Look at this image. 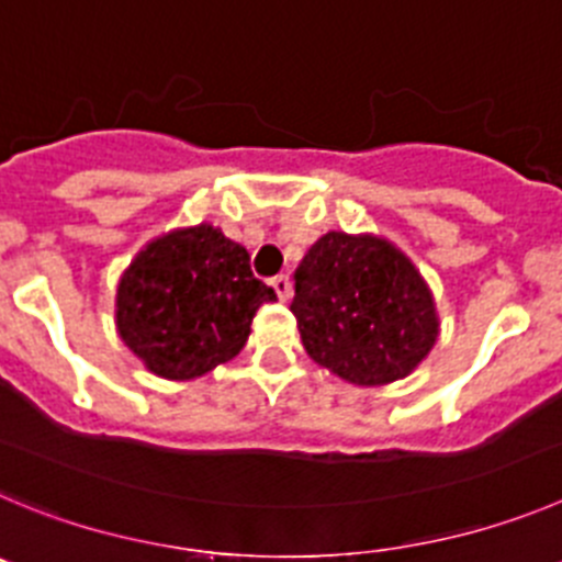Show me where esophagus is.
<instances>
[{
	"label": "esophagus",
	"mask_w": 562,
	"mask_h": 562,
	"mask_svg": "<svg viewBox=\"0 0 562 562\" xmlns=\"http://www.w3.org/2000/svg\"><path fill=\"white\" fill-rule=\"evenodd\" d=\"M271 288H274L277 296H280L282 302L291 300V277L288 274H277L274 280H271Z\"/></svg>",
	"instance_id": "34e87169"
}]
</instances>
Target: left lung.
<instances>
[{
    "instance_id": "8db88e82",
    "label": "left lung",
    "mask_w": 562,
    "mask_h": 562,
    "mask_svg": "<svg viewBox=\"0 0 562 562\" xmlns=\"http://www.w3.org/2000/svg\"><path fill=\"white\" fill-rule=\"evenodd\" d=\"M291 313L307 356L356 386L412 375L439 336L431 288L375 235L318 237L293 274Z\"/></svg>"
}]
</instances>
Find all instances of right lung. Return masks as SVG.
Returning a JSON list of instances; mask_svg holds the SVG:
<instances>
[{
  "label": "right lung",
  "instance_id": "right-lung-1",
  "mask_svg": "<svg viewBox=\"0 0 562 562\" xmlns=\"http://www.w3.org/2000/svg\"><path fill=\"white\" fill-rule=\"evenodd\" d=\"M277 293L249 251L210 224L156 237L117 285V333L159 378L193 381L244 350L251 318Z\"/></svg>",
  "mask_w": 562,
  "mask_h": 562
}]
</instances>
